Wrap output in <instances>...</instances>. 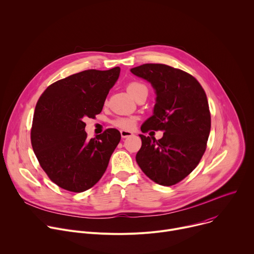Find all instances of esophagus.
<instances>
[{
    "instance_id": "esophagus-1",
    "label": "esophagus",
    "mask_w": 254,
    "mask_h": 254,
    "mask_svg": "<svg viewBox=\"0 0 254 254\" xmlns=\"http://www.w3.org/2000/svg\"><path fill=\"white\" fill-rule=\"evenodd\" d=\"M121 135L123 138H126V137H129L132 135V132L131 131H128V130H121Z\"/></svg>"
}]
</instances>
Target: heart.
<instances>
[{"label":"heart","instance_id":"b5f03b06","mask_svg":"<svg viewBox=\"0 0 254 254\" xmlns=\"http://www.w3.org/2000/svg\"><path fill=\"white\" fill-rule=\"evenodd\" d=\"M127 91L133 96L135 97L139 92L143 91V90H147V87L144 84L140 83V82H137V81H131L127 84ZM136 118L134 117H127V118H119L117 120H115L113 122V125L116 127H119L123 130H131L134 128L135 125H136Z\"/></svg>","mask_w":254,"mask_h":254}]
</instances>
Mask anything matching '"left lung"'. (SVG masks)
<instances>
[{
	"label": "left lung",
	"mask_w": 254,
	"mask_h": 254,
	"mask_svg": "<svg viewBox=\"0 0 254 254\" xmlns=\"http://www.w3.org/2000/svg\"><path fill=\"white\" fill-rule=\"evenodd\" d=\"M130 71L151 82L157 93L154 116L141 131H164L158 140L139 134L136 163L157 184L173 186L198 166L206 151L211 128L206 93L194 76L166 64L147 63Z\"/></svg>",
	"instance_id": "1"
}]
</instances>
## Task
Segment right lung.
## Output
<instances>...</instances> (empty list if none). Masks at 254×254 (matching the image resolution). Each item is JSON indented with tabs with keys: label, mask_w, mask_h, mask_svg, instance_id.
I'll use <instances>...</instances> for the list:
<instances>
[{
	"label": "right lung",
	"mask_w": 254,
	"mask_h": 254,
	"mask_svg": "<svg viewBox=\"0 0 254 254\" xmlns=\"http://www.w3.org/2000/svg\"><path fill=\"white\" fill-rule=\"evenodd\" d=\"M121 68L88 69L49 85L35 107L31 143L37 160L60 188L80 193L104 174L121 140L116 128L88 139L84 120L100 114Z\"/></svg>",
	"instance_id": "add662e5"
}]
</instances>
